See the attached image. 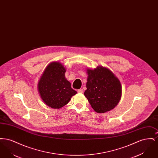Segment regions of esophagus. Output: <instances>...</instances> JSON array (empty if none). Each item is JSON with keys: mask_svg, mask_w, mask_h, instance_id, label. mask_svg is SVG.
<instances>
[{"mask_svg": "<svg viewBox=\"0 0 158 158\" xmlns=\"http://www.w3.org/2000/svg\"><path fill=\"white\" fill-rule=\"evenodd\" d=\"M83 89H78V90H77V92H78V93H83Z\"/></svg>", "mask_w": 158, "mask_h": 158, "instance_id": "esophagus-1", "label": "esophagus"}]
</instances>
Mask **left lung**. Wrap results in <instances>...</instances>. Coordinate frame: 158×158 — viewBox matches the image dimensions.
Masks as SVG:
<instances>
[{
  "label": "left lung",
  "mask_w": 158,
  "mask_h": 158,
  "mask_svg": "<svg viewBox=\"0 0 158 158\" xmlns=\"http://www.w3.org/2000/svg\"><path fill=\"white\" fill-rule=\"evenodd\" d=\"M87 89L84 95L97 113L113 110L121 97V85L118 79L108 69L99 66L87 69Z\"/></svg>",
  "instance_id": "left-lung-1"
}]
</instances>
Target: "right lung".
<instances>
[{
    "instance_id": "1",
    "label": "right lung",
    "mask_w": 158,
    "mask_h": 158,
    "mask_svg": "<svg viewBox=\"0 0 158 158\" xmlns=\"http://www.w3.org/2000/svg\"><path fill=\"white\" fill-rule=\"evenodd\" d=\"M66 69L59 62L50 63L45 69L38 85L41 98L45 104L59 109L66 105L77 92L65 78Z\"/></svg>"
}]
</instances>
